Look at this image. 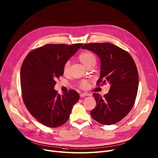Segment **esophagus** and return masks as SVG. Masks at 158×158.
Here are the masks:
<instances>
[{
    "mask_svg": "<svg viewBox=\"0 0 158 158\" xmlns=\"http://www.w3.org/2000/svg\"><path fill=\"white\" fill-rule=\"evenodd\" d=\"M80 96L81 98H84V97H86V96H89V94H87V93H85V92H83V93H81V94H80Z\"/></svg>",
    "mask_w": 158,
    "mask_h": 158,
    "instance_id": "1",
    "label": "esophagus"
}]
</instances>
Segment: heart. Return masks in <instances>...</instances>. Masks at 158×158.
Returning a JSON list of instances; mask_svg holds the SVG:
<instances>
[{
  "mask_svg": "<svg viewBox=\"0 0 158 158\" xmlns=\"http://www.w3.org/2000/svg\"><path fill=\"white\" fill-rule=\"evenodd\" d=\"M78 59L81 63L84 65L87 68L89 65L92 64V62H96V57L94 55L89 51H85L81 52L78 56ZM69 67V62H66L64 65L63 72L64 74H66L68 72ZM80 87L83 89H85L88 86V82L87 81H83L80 83Z\"/></svg>",
  "mask_w": 158,
  "mask_h": 158,
  "instance_id": "heart-1",
  "label": "heart"
}]
</instances>
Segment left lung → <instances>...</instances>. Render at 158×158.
Instances as JSON below:
<instances>
[{
  "mask_svg": "<svg viewBox=\"0 0 158 158\" xmlns=\"http://www.w3.org/2000/svg\"><path fill=\"white\" fill-rule=\"evenodd\" d=\"M86 49L96 53L101 61L98 85L108 83V93L102 97L94 93L96 106L92 117L104 124H114L124 118L133 106L138 88V73L135 61L126 51L108 43H89Z\"/></svg>",
  "mask_w": 158,
  "mask_h": 158,
  "instance_id": "1",
  "label": "left lung"
}]
</instances>
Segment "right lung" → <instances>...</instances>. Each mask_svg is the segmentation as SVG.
I'll use <instances>...</instances> for the list:
<instances>
[{
  "label": "right lung",
  "instance_id": "1",
  "mask_svg": "<svg viewBox=\"0 0 158 158\" xmlns=\"http://www.w3.org/2000/svg\"><path fill=\"white\" fill-rule=\"evenodd\" d=\"M83 44H46L27 55L20 71L23 99L31 114L50 127L66 123L80 96L70 90L60 95L54 90L56 80L62 76L64 65Z\"/></svg>",
  "mask_w": 158,
  "mask_h": 158
}]
</instances>
